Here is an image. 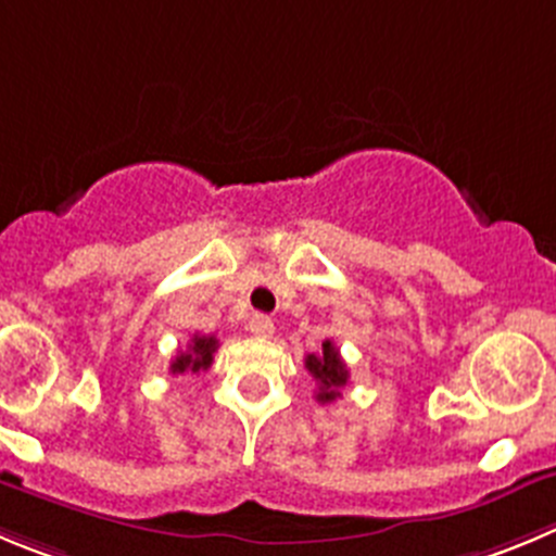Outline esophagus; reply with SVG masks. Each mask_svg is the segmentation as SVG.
Returning <instances> with one entry per match:
<instances>
[{"label":"esophagus","mask_w":556,"mask_h":556,"mask_svg":"<svg viewBox=\"0 0 556 556\" xmlns=\"http://www.w3.org/2000/svg\"><path fill=\"white\" fill-rule=\"evenodd\" d=\"M249 331H252L254 337H271L274 334V320L268 318V315H252L249 318Z\"/></svg>","instance_id":"34e87169"}]
</instances>
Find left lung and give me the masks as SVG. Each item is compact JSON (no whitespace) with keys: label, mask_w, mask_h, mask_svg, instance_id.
<instances>
[{"label":"left lung","mask_w":556,"mask_h":556,"mask_svg":"<svg viewBox=\"0 0 556 556\" xmlns=\"http://www.w3.org/2000/svg\"><path fill=\"white\" fill-rule=\"evenodd\" d=\"M307 370L313 372V378L318 381V403H331L340 397V389L349 383V367L342 362L340 351L334 349V342L326 340L320 354L307 356Z\"/></svg>","instance_id":"left-lung-1"}]
</instances>
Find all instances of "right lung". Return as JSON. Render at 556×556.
<instances>
[{
	"label": "right lung",
	"instance_id": "add662e5",
	"mask_svg": "<svg viewBox=\"0 0 556 556\" xmlns=\"http://www.w3.org/2000/svg\"><path fill=\"white\" fill-rule=\"evenodd\" d=\"M219 349V340L211 334H194L189 342V349L180 351L178 356L169 365V372L173 376H180V372H200L207 370V367L214 365V351Z\"/></svg>",
	"mask_w": 556,
	"mask_h": 556
}]
</instances>
